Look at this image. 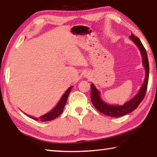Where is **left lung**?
Here are the masks:
<instances>
[{
    "label": "left lung",
    "mask_w": 157,
    "mask_h": 157,
    "mask_svg": "<svg viewBox=\"0 0 157 157\" xmlns=\"http://www.w3.org/2000/svg\"><path fill=\"white\" fill-rule=\"evenodd\" d=\"M130 39L134 41V43L136 45L141 52L143 57V64L145 69V81L143 82V86L140 88L139 92L134 98H133L131 100L124 103L123 105H109L106 104L103 100L101 99L100 96V92L95 88L93 84H91V100L94 107L97 110H98L105 115L111 117H121L127 115L132 111L136 109L139 107L140 103L144 99L147 88L148 79H149V62L147 58V54L146 50L142 44L141 41L137 36H135L134 34L129 36Z\"/></svg>",
    "instance_id": "1"
}]
</instances>
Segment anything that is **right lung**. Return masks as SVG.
<instances>
[{"label": "right lung", "mask_w": 157, "mask_h": 157, "mask_svg": "<svg viewBox=\"0 0 157 157\" xmlns=\"http://www.w3.org/2000/svg\"><path fill=\"white\" fill-rule=\"evenodd\" d=\"M73 86L69 87V88L67 89V91L65 92V94L63 95V96L61 98L59 102H58V104L56 105L55 107L52 111H50V112L47 113L45 115L41 116L39 118H34L33 116H29L30 118L34 119V120H36V121H50L52 120H54L55 118H56L57 117H58L59 116H60L62 113L63 112V107L66 105V101H67L68 95L70 94L71 90L72 89Z\"/></svg>", "instance_id": "obj_1"}]
</instances>
